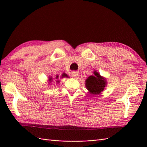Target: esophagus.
<instances>
[{"mask_svg":"<svg viewBox=\"0 0 147 147\" xmlns=\"http://www.w3.org/2000/svg\"><path fill=\"white\" fill-rule=\"evenodd\" d=\"M71 75L74 78H76L77 76H78L79 75V73L78 71H72L71 72Z\"/></svg>","mask_w":147,"mask_h":147,"instance_id":"34e87169","label":"esophagus"}]
</instances>
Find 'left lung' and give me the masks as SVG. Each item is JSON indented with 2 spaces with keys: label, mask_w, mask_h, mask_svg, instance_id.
I'll use <instances>...</instances> for the list:
<instances>
[{
  "label": "left lung",
  "mask_w": 147,
  "mask_h": 147,
  "mask_svg": "<svg viewBox=\"0 0 147 147\" xmlns=\"http://www.w3.org/2000/svg\"><path fill=\"white\" fill-rule=\"evenodd\" d=\"M93 74L94 75L90 76L86 79L85 86L90 93L98 95L104 90L107 85V81L96 71H94Z\"/></svg>",
  "instance_id": "obj_1"
}]
</instances>
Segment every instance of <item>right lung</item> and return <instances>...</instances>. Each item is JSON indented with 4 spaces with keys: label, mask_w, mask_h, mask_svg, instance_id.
I'll return each mask as SVG.
<instances>
[{
    "label": "right lung",
    "mask_w": 147,
    "mask_h": 147,
    "mask_svg": "<svg viewBox=\"0 0 147 147\" xmlns=\"http://www.w3.org/2000/svg\"><path fill=\"white\" fill-rule=\"evenodd\" d=\"M65 77H68V76L66 74H65V73L62 74V76H61V78H65ZM58 78H59V76H58V75H57V76H56V79H57ZM49 81H50V82H52V78H51V77H50ZM57 82L59 83V81H57Z\"/></svg>",
    "instance_id": "add662e5"
}]
</instances>
